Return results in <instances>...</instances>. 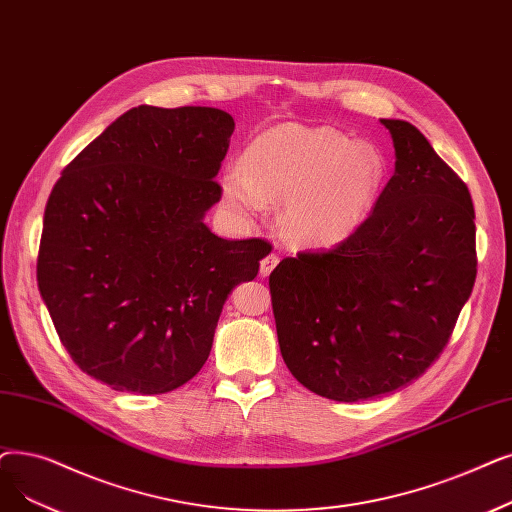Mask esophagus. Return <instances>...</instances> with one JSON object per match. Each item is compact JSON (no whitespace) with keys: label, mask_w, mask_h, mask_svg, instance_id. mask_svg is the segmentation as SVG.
<instances>
[{"label":"esophagus","mask_w":512,"mask_h":512,"mask_svg":"<svg viewBox=\"0 0 512 512\" xmlns=\"http://www.w3.org/2000/svg\"><path fill=\"white\" fill-rule=\"evenodd\" d=\"M278 255L276 253H270V255H265L263 259H261V263H259V274L265 278V276H270L272 274V270L276 268L278 265Z\"/></svg>","instance_id":"obj_1"}]
</instances>
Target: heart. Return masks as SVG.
Segmentation results:
<instances>
[{"label":"heart","mask_w":512,"mask_h":512,"mask_svg":"<svg viewBox=\"0 0 512 512\" xmlns=\"http://www.w3.org/2000/svg\"><path fill=\"white\" fill-rule=\"evenodd\" d=\"M387 165L379 148L349 142L328 127L280 125L261 133L244 163L221 175V192L240 217L280 201V228L301 247H330L358 230L383 192Z\"/></svg>","instance_id":"1"}]
</instances>
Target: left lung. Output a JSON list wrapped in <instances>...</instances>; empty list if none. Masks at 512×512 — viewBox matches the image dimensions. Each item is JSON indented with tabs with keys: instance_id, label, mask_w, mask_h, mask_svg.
<instances>
[{
	"instance_id": "obj_1",
	"label": "left lung",
	"mask_w": 512,
	"mask_h": 512,
	"mask_svg": "<svg viewBox=\"0 0 512 512\" xmlns=\"http://www.w3.org/2000/svg\"><path fill=\"white\" fill-rule=\"evenodd\" d=\"M381 123L395 173L368 219L335 249L286 257L270 274L284 364L335 402L418 379L448 345L477 276L469 188L412 123Z\"/></svg>"
}]
</instances>
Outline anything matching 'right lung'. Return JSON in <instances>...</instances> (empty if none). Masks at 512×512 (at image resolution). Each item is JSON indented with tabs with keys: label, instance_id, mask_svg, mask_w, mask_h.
<instances>
[{
	"label": "right lung",
	"instance_id": "add662e5",
	"mask_svg": "<svg viewBox=\"0 0 512 512\" xmlns=\"http://www.w3.org/2000/svg\"><path fill=\"white\" fill-rule=\"evenodd\" d=\"M234 119L142 104L64 167L43 215L37 284L73 362L115 391L167 393L203 368L261 238L215 236L205 213Z\"/></svg>",
	"mask_w": 512,
	"mask_h": 512
}]
</instances>
